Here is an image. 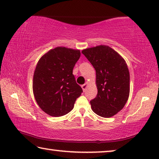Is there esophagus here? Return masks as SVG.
Returning <instances> with one entry per match:
<instances>
[{"label":"esophagus","instance_id":"obj_1","mask_svg":"<svg viewBox=\"0 0 159 159\" xmlns=\"http://www.w3.org/2000/svg\"><path fill=\"white\" fill-rule=\"evenodd\" d=\"M87 86H88V82H86V83H85V84H84V85H82L81 87H82V89H83V91H86V89Z\"/></svg>","mask_w":159,"mask_h":159}]
</instances>
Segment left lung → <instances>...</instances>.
Here are the masks:
<instances>
[{
  "label": "left lung",
  "mask_w": 159,
  "mask_h": 159,
  "mask_svg": "<svg viewBox=\"0 0 159 159\" xmlns=\"http://www.w3.org/2000/svg\"><path fill=\"white\" fill-rule=\"evenodd\" d=\"M81 52L96 70L98 93L90 101L92 110L101 117H112L129 99L130 74L126 63L116 51L105 45Z\"/></svg>",
  "instance_id": "left-lung-1"
}]
</instances>
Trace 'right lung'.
Segmentation results:
<instances>
[{
	"label": "right lung",
	"mask_w": 159,
	"mask_h": 159,
	"mask_svg": "<svg viewBox=\"0 0 159 159\" xmlns=\"http://www.w3.org/2000/svg\"><path fill=\"white\" fill-rule=\"evenodd\" d=\"M80 50L56 47L38 62L33 79V91L39 107L51 116L67 114L83 92L75 82L73 67Z\"/></svg>",
	"instance_id": "add662e5"
}]
</instances>
